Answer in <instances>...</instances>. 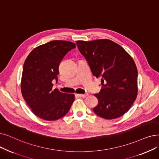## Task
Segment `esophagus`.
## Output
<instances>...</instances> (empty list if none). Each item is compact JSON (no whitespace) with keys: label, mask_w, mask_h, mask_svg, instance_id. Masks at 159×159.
Returning a JSON list of instances; mask_svg holds the SVG:
<instances>
[{"label":"esophagus","mask_w":159,"mask_h":159,"mask_svg":"<svg viewBox=\"0 0 159 159\" xmlns=\"http://www.w3.org/2000/svg\"><path fill=\"white\" fill-rule=\"evenodd\" d=\"M78 96L80 97V98H86V97L88 95V93H84V94H77Z\"/></svg>","instance_id":"1"}]
</instances>
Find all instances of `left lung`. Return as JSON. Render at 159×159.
I'll use <instances>...</instances> for the list:
<instances>
[{
    "mask_svg": "<svg viewBox=\"0 0 159 159\" xmlns=\"http://www.w3.org/2000/svg\"><path fill=\"white\" fill-rule=\"evenodd\" d=\"M76 43L93 75L102 77V88L95 94L98 99V105L93 108L95 114L107 120L125 114L138 92V71L133 58L109 39L77 41Z\"/></svg>",
    "mask_w": 159,
    "mask_h": 159,
    "instance_id": "1",
    "label": "left lung"
}]
</instances>
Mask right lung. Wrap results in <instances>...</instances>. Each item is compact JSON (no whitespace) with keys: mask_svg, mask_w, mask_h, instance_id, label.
Here are the masks:
<instances>
[{"mask_svg":"<svg viewBox=\"0 0 159 159\" xmlns=\"http://www.w3.org/2000/svg\"><path fill=\"white\" fill-rule=\"evenodd\" d=\"M76 47L74 43L54 40L34 49L25 60L20 89L32 112L39 118L54 121L64 116L75 99L74 94L52 90L58 80V67L65 55Z\"/></svg>","mask_w":159,"mask_h":159,"instance_id":"obj_1","label":"right lung"}]
</instances>
